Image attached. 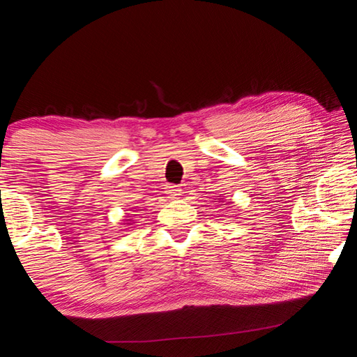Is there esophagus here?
<instances>
[{"label": "esophagus", "instance_id": "obj_1", "mask_svg": "<svg viewBox=\"0 0 357 357\" xmlns=\"http://www.w3.org/2000/svg\"><path fill=\"white\" fill-rule=\"evenodd\" d=\"M167 193H168V197L172 198V200H178V198L183 195V189H181V187H178V185H170V187H168Z\"/></svg>", "mask_w": 357, "mask_h": 357}]
</instances>
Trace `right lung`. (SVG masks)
I'll return each mask as SVG.
<instances>
[{
  "label": "right lung",
  "mask_w": 357,
  "mask_h": 357,
  "mask_svg": "<svg viewBox=\"0 0 357 357\" xmlns=\"http://www.w3.org/2000/svg\"><path fill=\"white\" fill-rule=\"evenodd\" d=\"M128 220H129V219H128ZM129 225H130V223H129Z\"/></svg>",
  "instance_id": "add662e5"
}]
</instances>
